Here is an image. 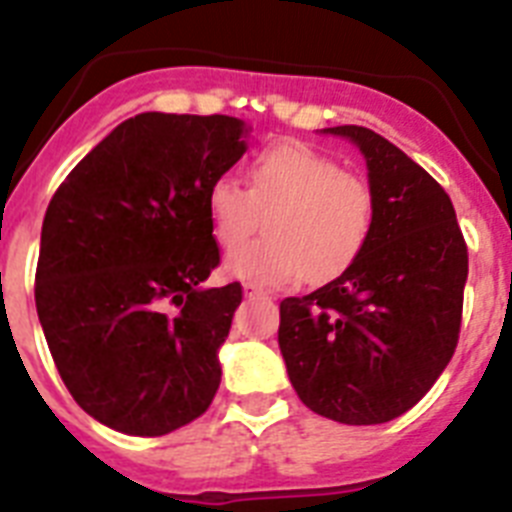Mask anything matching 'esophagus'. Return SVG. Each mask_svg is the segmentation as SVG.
<instances>
[{"mask_svg": "<svg viewBox=\"0 0 512 512\" xmlns=\"http://www.w3.org/2000/svg\"><path fill=\"white\" fill-rule=\"evenodd\" d=\"M245 296L253 298V296H267V293H264L259 285H253V282H245Z\"/></svg>", "mask_w": 512, "mask_h": 512, "instance_id": "34e87169", "label": "esophagus"}]
</instances>
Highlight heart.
<instances>
[{"mask_svg": "<svg viewBox=\"0 0 512 512\" xmlns=\"http://www.w3.org/2000/svg\"><path fill=\"white\" fill-rule=\"evenodd\" d=\"M208 227L216 245L235 251L267 216V237L227 259V272L256 285H282L304 275L330 282L365 253L375 227L367 182L314 147L282 142L248 163V190L216 177L206 190Z\"/></svg>", "mask_w": 512, "mask_h": 512, "instance_id": "obj_1", "label": "heart"}]
</instances>
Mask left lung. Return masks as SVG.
Instances as JSON below:
<instances>
[{
	"mask_svg": "<svg viewBox=\"0 0 512 512\" xmlns=\"http://www.w3.org/2000/svg\"><path fill=\"white\" fill-rule=\"evenodd\" d=\"M367 161L375 227L362 259L280 304L282 359L298 399L346 425L399 418L457 349L468 245L436 179L365 126H333Z\"/></svg>",
	"mask_w": 512,
	"mask_h": 512,
	"instance_id": "8db88e82",
	"label": "left lung"
}]
</instances>
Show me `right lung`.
Segmentation results:
<instances>
[{
	"label": "right lung",
	"mask_w": 512,
	"mask_h": 512,
	"mask_svg": "<svg viewBox=\"0 0 512 512\" xmlns=\"http://www.w3.org/2000/svg\"><path fill=\"white\" fill-rule=\"evenodd\" d=\"M245 134L232 116L140 113L49 200L36 312L65 388L113 431L163 436L214 402L243 288H203L219 267L206 190Z\"/></svg>",
	"instance_id": "add662e5"
}]
</instances>
